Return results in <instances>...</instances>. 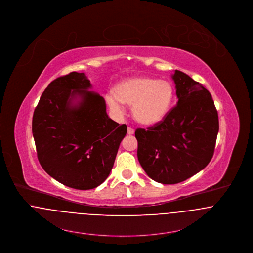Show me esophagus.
I'll list each match as a JSON object with an SVG mask.
<instances>
[{"mask_svg":"<svg viewBox=\"0 0 253 253\" xmlns=\"http://www.w3.org/2000/svg\"><path fill=\"white\" fill-rule=\"evenodd\" d=\"M133 133H134V129L131 128V127H127V134L131 135V134H133Z\"/></svg>","mask_w":253,"mask_h":253,"instance_id":"obj_1","label":"esophagus"}]
</instances>
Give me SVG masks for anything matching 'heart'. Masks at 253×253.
<instances>
[{"mask_svg": "<svg viewBox=\"0 0 253 253\" xmlns=\"http://www.w3.org/2000/svg\"><path fill=\"white\" fill-rule=\"evenodd\" d=\"M174 99L170 82L139 76L120 82L115 95L108 94L106 100L110 108L120 111L122 103L132 107V114L139 124L154 126L167 116Z\"/></svg>", "mask_w": 253, "mask_h": 253, "instance_id": "heart-1", "label": "heart"}]
</instances>
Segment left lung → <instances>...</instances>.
<instances>
[{"label":"left lung","mask_w":253,"mask_h":253,"mask_svg":"<svg viewBox=\"0 0 253 253\" xmlns=\"http://www.w3.org/2000/svg\"><path fill=\"white\" fill-rule=\"evenodd\" d=\"M172 78L177 105L161 123L135 130L138 161L152 180L164 184L184 182L207 166L219 128L207 89L180 70Z\"/></svg>","instance_id":"1"}]
</instances>
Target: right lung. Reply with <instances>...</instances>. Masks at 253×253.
<instances>
[{"instance_id": "add662e5", "label": "right lung", "mask_w": 253, "mask_h": 253, "mask_svg": "<svg viewBox=\"0 0 253 253\" xmlns=\"http://www.w3.org/2000/svg\"><path fill=\"white\" fill-rule=\"evenodd\" d=\"M85 73L70 72L42 92L32 123L38 159L61 184L92 189L109 176L126 126L106 113L104 98Z\"/></svg>"}]
</instances>
